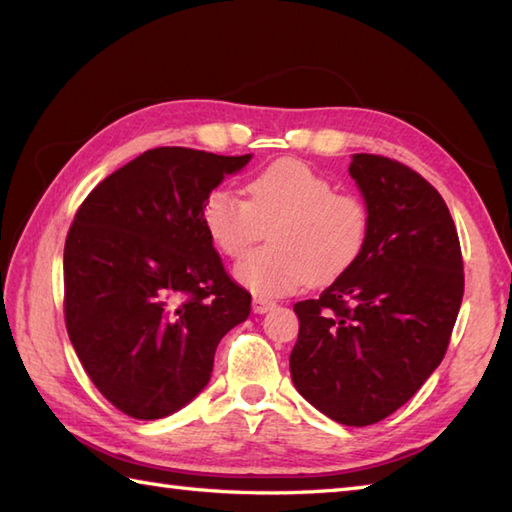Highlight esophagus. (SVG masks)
I'll use <instances>...</instances> for the list:
<instances>
[{
  "mask_svg": "<svg viewBox=\"0 0 512 512\" xmlns=\"http://www.w3.org/2000/svg\"><path fill=\"white\" fill-rule=\"evenodd\" d=\"M273 308H275L273 301H268V299H264V297H253V312H255V314H264V312L273 310Z\"/></svg>",
  "mask_w": 512,
  "mask_h": 512,
  "instance_id": "1",
  "label": "esophagus"
}]
</instances>
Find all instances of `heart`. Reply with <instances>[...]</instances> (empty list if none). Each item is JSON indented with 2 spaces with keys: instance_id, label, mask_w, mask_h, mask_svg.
<instances>
[{
  "instance_id": "1",
  "label": "heart",
  "mask_w": 512,
  "mask_h": 512,
  "mask_svg": "<svg viewBox=\"0 0 512 512\" xmlns=\"http://www.w3.org/2000/svg\"><path fill=\"white\" fill-rule=\"evenodd\" d=\"M248 200L220 187L206 195L202 222L226 257H242L270 233V246L248 255L235 277L257 297H284L332 284L363 257L372 215L352 193L299 160H277L246 184Z\"/></svg>"
}]
</instances>
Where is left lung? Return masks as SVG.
<instances>
[{
    "mask_svg": "<svg viewBox=\"0 0 512 512\" xmlns=\"http://www.w3.org/2000/svg\"><path fill=\"white\" fill-rule=\"evenodd\" d=\"M350 176L372 215L369 242L321 297L295 303L290 376L328 418L367 427L405 405L442 363L464 264L447 204L420 173L354 154Z\"/></svg>",
    "mask_w": 512,
    "mask_h": 512,
    "instance_id": "1",
    "label": "left lung"
}]
</instances>
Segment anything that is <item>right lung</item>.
I'll use <instances>...</instances> for the list:
<instances>
[{"label": "right lung", "mask_w": 512, "mask_h": 512, "mask_svg": "<svg viewBox=\"0 0 512 512\" xmlns=\"http://www.w3.org/2000/svg\"><path fill=\"white\" fill-rule=\"evenodd\" d=\"M246 156L156 147L96 184L63 248V314L96 389L156 420L206 387L215 347L248 319L250 292L224 270L202 206Z\"/></svg>", "instance_id": "obj_1"}]
</instances>
